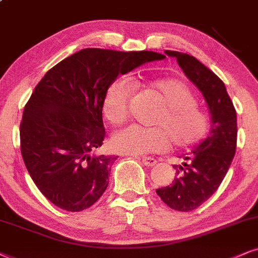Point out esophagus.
<instances>
[{
	"instance_id": "34e87169",
	"label": "esophagus",
	"mask_w": 258,
	"mask_h": 258,
	"mask_svg": "<svg viewBox=\"0 0 258 258\" xmlns=\"http://www.w3.org/2000/svg\"><path fill=\"white\" fill-rule=\"evenodd\" d=\"M142 163H144L145 166L152 167L154 165H157V160L154 158H149V157H144L142 158Z\"/></svg>"
}]
</instances>
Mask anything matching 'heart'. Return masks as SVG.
<instances>
[{
	"mask_svg": "<svg viewBox=\"0 0 258 258\" xmlns=\"http://www.w3.org/2000/svg\"><path fill=\"white\" fill-rule=\"evenodd\" d=\"M149 87L160 98L161 110L153 119L155 128L133 124L114 133L111 146L124 154L142 155L160 153L172 144L174 148L187 149L200 144L208 132V118L197 107L195 94L185 82L174 78L158 79ZM134 87L129 80L119 78L105 92L104 116L119 125L129 117V105Z\"/></svg>",
	"mask_w": 258,
	"mask_h": 258,
	"instance_id": "obj_1",
	"label": "heart"
}]
</instances>
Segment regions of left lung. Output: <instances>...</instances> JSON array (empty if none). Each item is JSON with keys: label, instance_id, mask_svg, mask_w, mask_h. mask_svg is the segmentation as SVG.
<instances>
[{"label": "left lung", "instance_id": "8db88e82", "mask_svg": "<svg viewBox=\"0 0 258 258\" xmlns=\"http://www.w3.org/2000/svg\"><path fill=\"white\" fill-rule=\"evenodd\" d=\"M177 58L187 79L202 92L212 117L209 136L190 153L182 165H173L177 177L157 194L174 211L190 212L218 190L233 160L237 147V113L226 87L217 75L187 53L165 51Z\"/></svg>", "mask_w": 258, "mask_h": 258}]
</instances>
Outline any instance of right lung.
<instances>
[{
  "mask_svg": "<svg viewBox=\"0 0 258 258\" xmlns=\"http://www.w3.org/2000/svg\"><path fill=\"white\" fill-rule=\"evenodd\" d=\"M164 57L82 49L44 75L24 109L20 144L28 173L50 202L80 212L99 200L117 159L97 152L105 138V92L119 74Z\"/></svg>",
  "mask_w": 258,
  "mask_h": 258,
  "instance_id": "right-lung-1",
  "label": "right lung"
}]
</instances>
